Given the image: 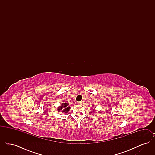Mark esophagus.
Masks as SVG:
<instances>
[{
	"label": "esophagus",
	"instance_id": "obj_1",
	"mask_svg": "<svg viewBox=\"0 0 155 155\" xmlns=\"http://www.w3.org/2000/svg\"><path fill=\"white\" fill-rule=\"evenodd\" d=\"M77 104H82V102H77Z\"/></svg>",
	"mask_w": 155,
	"mask_h": 155
}]
</instances>
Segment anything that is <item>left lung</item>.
Returning <instances> with one entry per match:
<instances>
[{
  "instance_id": "obj_1",
  "label": "left lung",
  "mask_w": 155,
  "mask_h": 155,
  "mask_svg": "<svg viewBox=\"0 0 155 155\" xmlns=\"http://www.w3.org/2000/svg\"><path fill=\"white\" fill-rule=\"evenodd\" d=\"M88 106L89 107H91V109H92V108L94 107V104H92V106H91H91H89V105Z\"/></svg>"
}]
</instances>
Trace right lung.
Masks as SVG:
<instances>
[{
    "label": "right lung",
    "mask_w": 155,
    "mask_h": 155,
    "mask_svg": "<svg viewBox=\"0 0 155 155\" xmlns=\"http://www.w3.org/2000/svg\"><path fill=\"white\" fill-rule=\"evenodd\" d=\"M68 105H69L68 103L63 102L61 103L60 106L58 108V111L59 112H62V113H64V114L67 113L70 109V106H69Z\"/></svg>",
    "instance_id": "right-lung-1"
}]
</instances>
